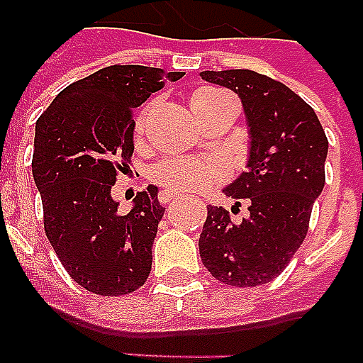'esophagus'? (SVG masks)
Returning <instances> with one entry per match:
<instances>
[{
	"label": "esophagus",
	"mask_w": 363,
	"mask_h": 363,
	"mask_svg": "<svg viewBox=\"0 0 363 363\" xmlns=\"http://www.w3.org/2000/svg\"><path fill=\"white\" fill-rule=\"evenodd\" d=\"M179 193L178 191H172V189H162V191H159V201L162 204H168L170 201H174V199H178Z\"/></svg>",
	"instance_id": "34e87169"
}]
</instances>
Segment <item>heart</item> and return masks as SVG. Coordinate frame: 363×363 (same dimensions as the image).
<instances>
[{
  "label": "heart",
  "mask_w": 363,
  "mask_h": 363,
  "mask_svg": "<svg viewBox=\"0 0 363 363\" xmlns=\"http://www.w3.org/2000/svg\"><path fill=\"white\" fill-rule=\"evenodd\" d=\"M222 89L216 88H201L197 89L191 97V105L199 118L203 116V111L214 101L223 97ZM147 111L145 107L138 114L135 118V135H141L145 130L147 122ZM225 174V166L216 157H204V159H187V157H174V159L160 160L159 164L152 166L151 178L155 184L162 185V187H172V189H203L204 185L216 182Z\"/></svg>",
  "instance_id": "b5f03b06"
}]
</instances>
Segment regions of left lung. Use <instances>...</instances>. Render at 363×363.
<instances>
[{"mask_svg": "<svg viewBox=\"0 0 363 363\" xmlns=\"http://www.w3.org/2000/svg\"><path fill=\"white\" fill-rule=\"evenodd\" d=\"M201 76L241 97L250 128L249 170L223 189L231 199H247L250 216L237 223L230 211L208 204L201 260L225 285H264L287 268L306 237L325 185L329 143L314 108L281 82L241 68Z\"/></svg>", "mask_w": 363, "mask_h": 363, "instance_id": "left-lung-1", "label": "left lung"}]
</instances>
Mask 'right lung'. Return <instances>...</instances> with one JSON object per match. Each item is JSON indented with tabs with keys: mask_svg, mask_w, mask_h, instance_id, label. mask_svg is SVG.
I'll return each instance as SVG.
<instances>
[{
	"mask_svg": "<svg viewBox=\"0 0 363 363\" xmlns=\"http://www.w3.org/2000/svg\"><path fill=\"white\" fill-rule=\"evenodd\" d=\"M184 72L113 65L76 80L36 122L32 174L43 228L68 275L101 296L133 293L147 281L164 208L149 185L120 214L111 197L133 155V108Z\"/></svg>",
	"mask_w": 363,
	"mask_h": 363,
	"instance_id": "right-lung-1",
	"label": "right lung"
}]
</instances>
